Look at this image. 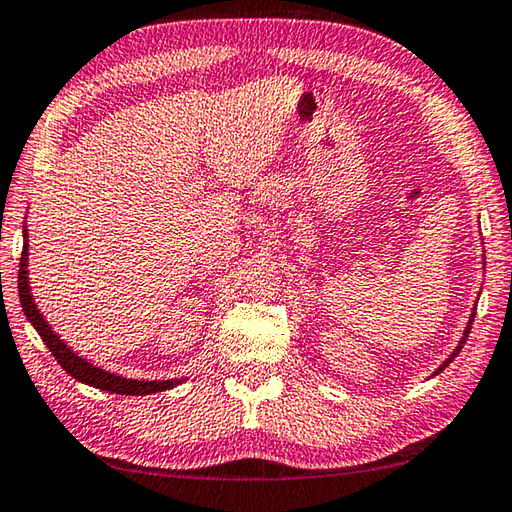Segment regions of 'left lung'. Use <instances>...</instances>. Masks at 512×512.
Segmentation results:
<instances>
[{"label": "left lung", "mask_w": 512, "mask_h": 512, "mask_svg": "<svg viewBox=\"0 0 512 512\" xmlns=\"http://www.w3.org/2000/svg\"><path fill=\"white\" fill-rule=\"evenodd\" d=\"M474 316V314H472ZM469 330H472V321H469V326H467V330H465V337H462V342H460V346L456 348V351H453V355H451V358L449 360H446L444 364H442V367L440 369H437V373H440V371H444V367H446V364H451L453 362V358H456V355L460 353V348H462V344H465L467 342V337H469Z\"/></svg>", "instance_id": "obj_1"}]
</instances>
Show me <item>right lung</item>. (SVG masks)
Here are the masks:
<instances>
[{
  "label": "right lung",
  "mask_w": 512,
  "mask_h": 512,
  "mask_svg": "<svg viewBox=\"0 0 512 512\" xmlns=\"http://www.w3.org/2000/svg\"><path fill=\"white\" fill-rule=\"evenodd\" d=\"M27 243H24V250L20 255V273H18V294H20V303L24 314L29 316V321L34 323V328L38 330V335L43 342L50 348L54 360L66 369L72 378H77L79 383L93 385L97 389H104V392H113V394H127V396H143V394H154V392H164V389H170L173 385L180 383V380H127L120 376H113V373L104 371L100 367H93L91 362L81 360L79 355H75L70 348L61 342L59 335H54V330L47 326V321L43 319V314L38 312V307L34 300H31V291H29V280H27Z\"/></svg>",
  "instance_id": "1"
}]
</instances>
